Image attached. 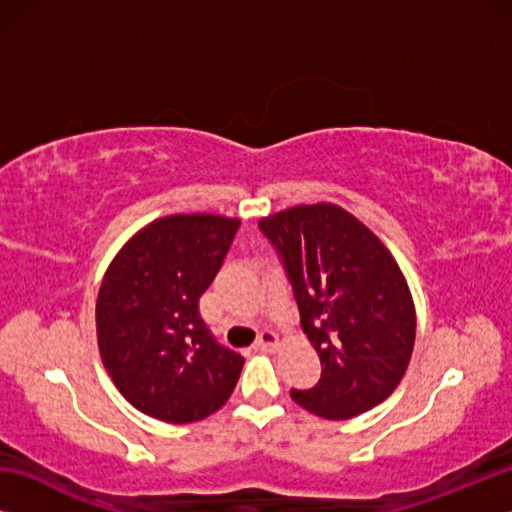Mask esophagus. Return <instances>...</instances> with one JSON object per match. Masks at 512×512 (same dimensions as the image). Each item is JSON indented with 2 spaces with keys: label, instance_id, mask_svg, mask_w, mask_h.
<instances>
[{
  "label": "esophagus",
  "instance_id": "esophagus-1",
  "mask_svg": "<svg viewBox=\"0 0 512 512\" xmlns=\"http://www.w3.org/2000/svg\"><path fill=\"white\" fill-rule=\"evenodd\" d=\"M277 343H280V339H277V334L271 332V329H264V332L257 336V343L255 345H257L259 350H275Z\"/></svg>",
  "mask_w": 512,
  "mask_h": 512
}]
</instances>
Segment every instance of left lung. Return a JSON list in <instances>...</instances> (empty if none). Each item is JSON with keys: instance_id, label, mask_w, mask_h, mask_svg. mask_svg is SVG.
<instances>
[{"instance_id": "1", "label": "left lung", "mask_w": 512, "mask_h": 512, "mask_svg": "<svg viewBox=\"0 0 512 512\" xmlns=\"http://www.w3.org/2000/svg\"><path fill=\"white\" fill-rule=\"evenodd\" d=\"M275 246L320 357V379L291 391L302 409L348 420L391 395L411 361L415 307L400 266L357 216L332 203L259 221Z\"/></svg>"}]
</instances>
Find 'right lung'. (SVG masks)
<instances>
[{
  "label": "right lung",
  "instance_id": "right-lung-1",
  "mask_svg": "<svg viewBox=\"0 0 512 512\" xmlns=\"http://www.w3.org/2000/svg\"><path fill=\"white\" fill-rule=\"evenodd\" d=\"M239 225L216 214L164 216L128 239L103 275L101 361L119 393L155 420H203L235 391L244 357L216 343L198 300Z\"/></svg>",
  "mask_w": 512,
  "mask_h": 512
}]
</instances>
